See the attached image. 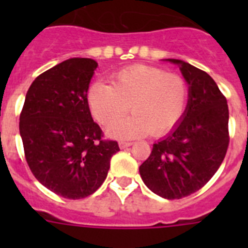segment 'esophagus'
I'll return each mask as SVG.
<instances>
[{
	"mask_svg": "<svg viewBox=\"0 0 248 248\" xmlns=\"http://www.w3.org/2000/svg\"><path fill=\"white\" fill-rule=\"evenodd\" d=\"M131 145H133V143H131V141H125V140H122V141H119L120 149H126Z\"/></svg>",
	"mask_w": 248,
	"mask_h": 248,
	"instance_id": "1",
	"label": "esophagus"
}]
</instances>
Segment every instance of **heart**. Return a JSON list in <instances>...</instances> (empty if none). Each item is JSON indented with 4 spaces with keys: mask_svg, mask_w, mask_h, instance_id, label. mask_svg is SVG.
<instances>
[{
    "mask_svg": "<svg viewBox=\"0 0 248 248\" xmlns=\"http://www.w3.org/2000/svg\"><path fill=\"white\" fill-rule=\"evenodd\" d=\"M183 77L153 65H131L115 73L110 85L95 82L87 93L89 110L100 125L109 126L127 112L130 117L108 129L117 139L163 137L177 126L189 103Z\"/></svg>",
    "mask_w": 248,
    "mask_h": 248,
    "instance_id": "obj_1",
    "label": "heart"
}]
</instances>
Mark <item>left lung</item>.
<instances>
[{
  "instance_id": "8db88e82",
  "label": "left lung",
  "mask_w": 248,
  "mask_h": 248,
  "mask_svg": "<svg viewBox=\"0 0 248 248\" xmlns=\"http://www.w3.org/2000/svg\"><path fill=\"white\" fill-rule=\"evenodd\" d=\"M189 84V103L181 122L153 145L139 168L144 184L154 194L177 200L194 194L217 171L230 143L227 100L211 77L180 61Z\"/></svg>"
}]
</instances>
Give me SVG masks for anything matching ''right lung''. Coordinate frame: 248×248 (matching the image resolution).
Here are the masks:
<instances>
[{
	"label": "right lung",
	"mask_w": 248,
	"mask_h": 248,
	"mask_svg": "<svg viewBox=\"0 0 248 248\" xmlns=\"http://www.w3.org/2000/svg\"><path fill=\"white\" fill-rule=\"evenodd\" d=\"M98 63L71 58L39 74L26 94L19 115L25 156L37 180L71 200L97 191L120 150L103 139L93 122L87 93Z\"/></svg>",
	"instance_id": "obj_1"
}]
</instances>
